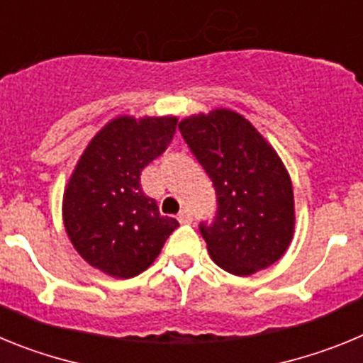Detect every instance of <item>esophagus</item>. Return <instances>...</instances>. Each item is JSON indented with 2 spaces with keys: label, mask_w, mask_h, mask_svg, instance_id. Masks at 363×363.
Masks as SVG:
<instances>
[{
  "label": "esophagus",
  "mask_w": 363,
  "mask_h": 363,
  "mask_svg": "<svg viewBox=\"0 0 363 363\" xmlns=\"http://www.w3.org/2000/svg\"><path fill=\"white\" fill-rule=\"evenodd\" d=\"M178 220L182 221V223H189V221H192V213L189 209H182L178 213Z\"/></svg>",
  "instance_id": "1"
}]
</instances>
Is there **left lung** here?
<instances>
[{
    "label": "left lung",
    "mask_w": 363,
    "mask_h": 363,
    "mask_svg": "<svg viewBox=\"0 0 363 363\" xmlns=\"http://www.w3.org/2000/svg\"><path fill=\"white\" fill-rule=\"evenodd\" d=\"M178 129L216 191V216L200 221L214 262L236 277L278 262L294 230L293 185L278 154L225 108L187 118Z\"/></svg>",
    "instance_id": "1"
}]
</instances>
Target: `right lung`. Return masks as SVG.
Segmentation results:
<instances>
[{"label": "right lung", "instance_id": "add662e5", "mask_svg": "<svg viewBox=\"0 0 363 363\" xmlns=\"http://www.w3.org/2000/svg\"><path fill=\"white\" fill-rule=\"evenodd\" d=\"M171 116H121L94 136L76 165L63 198V221L85 262L114 278L145 271L179 225L145 196L142 171L172 142Z\"/></svg>", "mask_w": 363, "mask_h": 363}]
</instances>
